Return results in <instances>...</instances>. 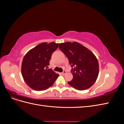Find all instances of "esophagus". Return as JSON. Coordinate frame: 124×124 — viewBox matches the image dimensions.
Here are the masks:
<instances>
[{
  "mask_svg": "<svg viewBox=\"0 0 124 124\" xmlns=\"http://www.w3.org/2000/svg\"><path fill=\"white\" fill-rule=\"evenodd\" d=\"M67 73V72H66V71H65V70H63L62 72V75H65L66 73Z\"/></svg>",
  "mask_w": 124,
  "mask_h": 124,
  "instance_id": "esophagus-1",
  "label": "esophagus"
}]
</instances>
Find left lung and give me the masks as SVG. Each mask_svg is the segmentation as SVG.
Masks as SVG:
<instances>
[{"label":"left lung","instance_id":"left-lung-1","mask_svg":"<svg viewBox=\"0 0 124 124\" xmlns=\"http://www.w3.org/2000/svg\"><path fill=\"white\" fill-rule=\"evenodd\" d=\"M59 48L68 58L73 74L68 84L77 90L83 91L95 83L99 73L97 59L92 52L76 42L59 44Z\"/></svg>","mask_w":124,"mask_h":124}]
</instances>
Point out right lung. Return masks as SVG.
Returning a JSON list of instances; mask_svg holds the SVG:
<instances>
[{
    "instance_id": "right-lung-1",
    "label": "right lung",
    "mask_w": 124,
    "mask_h": 124,
    "mask_svg": "<svg viewBox=\"0 0 124 124\" xmlns=\"http://www.w3.org/2000/svg\"><path fill=\"white\" fill-rule=\"evenodd\" d=\"M58 43L43 42L27 52L22 63V74L30 87L37 91L51 87L59 76L52 69H48L53 52Z\"/></svg>"
}]
</instances>
